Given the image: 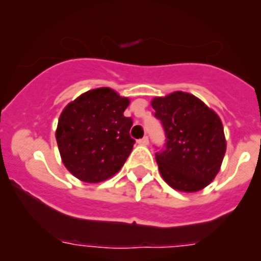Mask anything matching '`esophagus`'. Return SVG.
Wrapping results in <instances>:
<instances>
[{
  "instance_id": "34e87169",
  "label": "esophagus",
  "mask_w": 261,
  "mask_h": 261,
  "mask_svg": "<svg viewBox=\"0 0 261 261\" xmlns=\"http://www.w3.org/2000/svg\"><path fill=\"white\" fill-rule=\"evenodd\" d=\"M148 143H149V140L147 137H144V138H142V139L138 140V144H140V146H147Z\"/></svg>"
}]
</instances>
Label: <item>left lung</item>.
I'll list each match as a JSON object with an SVG mask.
<instances>
[{
    "label": "left lung",
    "instance_id": "1",
    "mask_svg": "<svg viewBox=\"0 0 261 261\" xmlns=\"http://www.w3.org/2000/svg\"><path fill=\"white\" fill-rule=\"evenodd\" d=\"M165 131V148L156 152L162 177L169 187L193 193L214 180L226 152L218 114L193 94L173 92L151 101Z\"/></svg>",
    "mask_w": 261,
    "mask_h": 261
}]
</instances>
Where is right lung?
Here are the masks:
<instances>
[{"label":"right lung","mask_w":261,"mask_h":261,"mask_svg":"<svg viewBox=\"0 0 261 261\" xmlns=\"http://www.w3.org/2000/svg\"><path fill=\"white\" fill-rule=\"evenodd\" d=\"M128 103L115 90L98 88L65 106L55 135L63 164L74 177L96 184L122 168L135 143L133 119L123 115Z\"/></svg>","instance_id":"add662e5"}]
</instances>
